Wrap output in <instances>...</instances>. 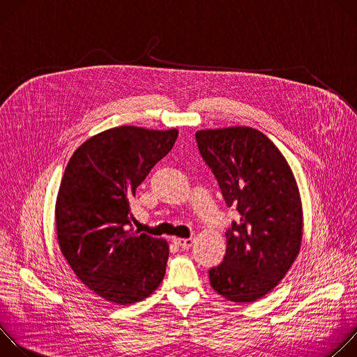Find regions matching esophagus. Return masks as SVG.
<instances>
[{
    "mask_svg": "<svg viewBox=\"0 0 357 357\" xmlns=\"http://www.w3.org/2000/svg\"><path fill=\"white\" fill-rule=\"evenodd\" d=\"M174 243L178 244L179 247H182L183 250H188L193 244V238L192 237H189V238H174Z\"/></svg>",
    "mask_w": 357,
    "mask_h": 357,
    "instance_id": "1",
    "label": "esophagus"
}]
</instances>
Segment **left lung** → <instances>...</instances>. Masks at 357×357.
I'll return each mask as SVG.
<instances>
[{
    "mask_svg": "<svg viewBox=\"0 0 357 357\" xmlns=\"http://www.w3.org/2000/svg\"><path fill=\"white\" fill-rule=\"evenodd\" d=\"M196 142L227 208L240 213L226 230L223 261L209 270L211 285L233 302L257 301L284 278L299 252L302 206L295 178L259 130H203Z\"/></svg>",
    "mask_w": 357,
    "mask_h": 357,
    "instance_id": "8db88e82",
    "label": "left lung"
}]
</instances>
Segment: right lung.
<instances>
[{"label": "right lung", "mask_w": 357, "mask_h": 357, "mask_svg": "<svg viewBox=\"0 0 357 357\" xmlns=\"http://www.w3.org/2000/svg\"><path fill=\"white\" fill-rule=\"evenodd\" d=\"M178 130L123 126L83 142L72 155L58 193L59 247L77 278L117 305L145 299L164 275V238L132 230L130 197L172 149Z\"/></svg>", "instance_id": "1"}]
</instances>
